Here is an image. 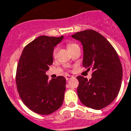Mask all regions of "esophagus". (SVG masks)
<instances>
[{
	"instance_id": "obj_1",
	"label": "esophagus",
	"mask_w": 131,
	"mask_h": 131,
	"mask_svg": "<svg viewBox=\"0 0 131 131\" xmlns=\"http://www.w3.org/2000/svg\"><path fill=\"white\" fill-rule=\"evenodd\" d=\"M73 78H74V77L71 76V75H67L65 76V78H66V80H69V79Z\"/></svg>"
}]
</instances>
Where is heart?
Returning a JSON list of instances; mask_svg holds the SVG:
<instances>
[{
    "mask_svg": "<svg viewBox=\"0 0 131 131\" xmlns=\"http://www.w3.org/2000/svg\"><path fill=\"white\" fill-rule=\"evenodd\" d=\"M75 45H77V44H75V43H69V44H68V45H67V47H68V49L70 50L71 49V48L73 47H74V46H75ZM57 51H58V48H57V47L54 48V49L53 50V53H52L53 56L55 57L56 56Z\"/></svg>",
    "mask_w": 131,
    "mask_h": 131,
    "instance_id": "1",
    "label": "heart"
}]
</instances>
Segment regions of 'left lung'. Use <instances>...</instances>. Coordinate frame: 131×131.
I'll return each mask as SVG.
<instances>
[{
  "label": "left lung",
  "mask_w": 131,
  "mask_h": 131,
  "mask_svg": "<svg viewBox=\"0 0 131 131\" xmlns=\"http://www.w3.org/2000/svg\"><path fill=\"white\" fill-rule=\"evenodd\" d=\"M72 38L83 46V66L92 69V78L88 80L77 77V92L84 105L95 110L107 106L116 98L120 90L122 67L117 53L104 37L94 30L76 32Z\"/></svg>",
  "instance_id": "left-lung-1"
}]
</instances>
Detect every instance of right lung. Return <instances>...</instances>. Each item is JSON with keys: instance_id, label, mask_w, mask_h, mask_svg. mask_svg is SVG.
<instances>
[{"instance_id": "1", "label": "right lung", "mask_w": 131, "mask_h": 131, "mask_svg": "<svg viewBox=\"0 0 131 131\" xmlns=\"http://www.w3.org/2000/svg\"><path fill=\"white\" fill-rule=\"evenodd\" d=\"M63 36H41L27 45L17 66L16 84L19 95L30 110L49 115L63 103L66 79L63 76L49 80L45 74L53 63V50Z\"/></svg>"}]
</instances>
